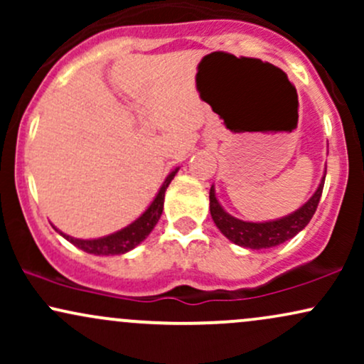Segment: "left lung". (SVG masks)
<instances>
[{
    "label": "left lung",
    "mask_w": 364,
    "mask_h": 364,
    "mask_svg": "<svg viewBox=\"0 0 364 364\" xmlns=\"http://www.w3.org/2000/svg\"><path fill=\"white\" fill-rule=\"evenodd\" d=\"M325 173H327V168H325ZM325 173L316 191L306 203H303L298 210H294L289 215L275 220H267V223H248V220L236 219V217L228 214L219 203V200H217L215 188L212 185L210 215L217 228H219V231L235 245L252 250L274 248V246L286 243L287 240L294 237L310 223L316 207H318L321 191H323Z\"/></svg>",
    "instance_id": "1"
}]
</instances>
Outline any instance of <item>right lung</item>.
Here are the masks:
<instances>
[{"mask_svg":"<svg viewBox=\"0 0 364 364\" xmlns=\"http://www.w3.org/2000/svg\"><path fill=\"white\" fill-rule=\"evenodd\" d=\"M176 168L173 173H169V176L166 178V181L162 183V186L159 188L156 198L152 200V203L147 207V210L141 214L139 219L133 220L132 224H128L127 228L119 229V231L112 232V235L102 236V237H95V240H78V237H72L65 232H61L60 229H56L60 235L68 240L70 243L77 246V248L83 250V252L92 253V255H102V257H109V255H123L133 250L135 246H139L141 241L147 237L152 229L156 228V224L159 223L162 214V208H164V195L166 190H168L169 183L173 181V178L176 176L178 173Z\"/></svg>","mask_w":364,"mask_h":364,"instance_id":"1","label":"right lung"}]
</instances>
